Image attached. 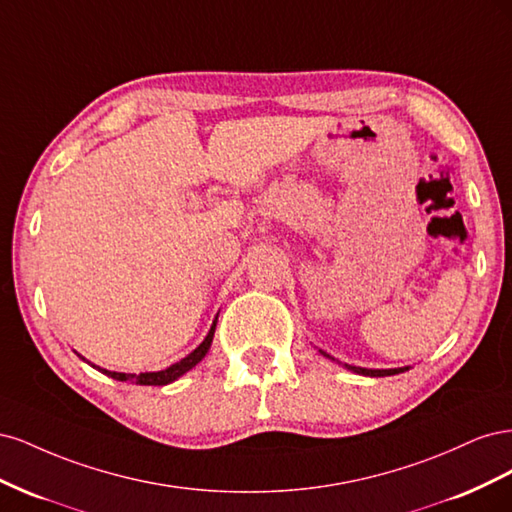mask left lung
Segmentation results:
<instances>
[{"label":"left lung","instance_id":"left-lung-1","mask_svg":"<svg viewBox=\"0 0 512 512\" xmlns=\"http://www.w3.org/2000/svg\"><path fill=\"white\" fill-rule=\"evenodd\" d=\"M324 354V352H322ZM329 356V354H324ZM354 374H361V376H371V378H382V376H395L401 374V371H406L410 367H399V369H365V367H354V365H346Z\"/></svg>","mask_w":512,"mask_h":512}]
</instances>
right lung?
<instances>
[{"mask_svg":"<svg viewBox=\"0 0 512 512\" xmlns=\"http://www.w3.org/2000/svg\"><path fill=\"white\" fill-rule=\"evenodd\" d=\"M215 322H218V318L213 320L207 337L203 339V344H200L196 350H192L188 356H185V359L173 363V365L162 369V371H145V374H138V376H136V374H123V371H108V369H102V367H98V365H91V367H96L98 371H102V374H106L108 378L119 380V382H128V380H130V382L143 384V386H164V384H170V382H175L179 376H183L185 371H190L194 365H198L200 361L205 359V354L209 352L211 342H213ZM79 356H81V354H79ZM81 359H83V356H81ZM83 361H85V359H83ZM87 363H89V361H87Z\"/></svg>","mask_w":512,"mask_h":512,"instance_id":"right-lung-1","label":"right lung"}]
</instances>
